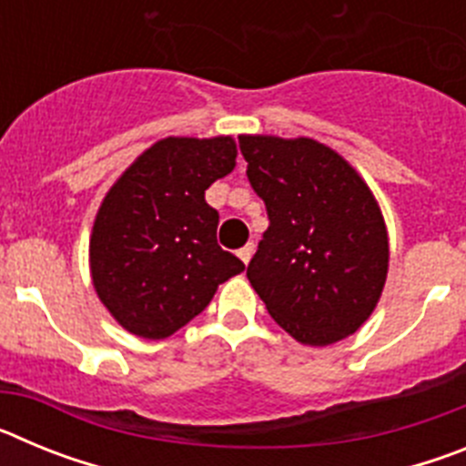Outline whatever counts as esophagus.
Returning a JSON list of instances; mask_svg holds the SVG:
<instances>
[{"instance_id":"esophagus-1","label":"esophagus","mask_w":466,"mask_h":466,"mask_svg":"<svg viewBox=\"0 0 466 466\" xmlns=\"http://www.w3.org/2000/svg\"><path fill=\"white\" fill-rule=\"evenodd\" d=\"M252 254H254V242H247L245 247H240V249H238V257H240V261L245 263V266L249 263Z\"/></svg>"}]
</instances>
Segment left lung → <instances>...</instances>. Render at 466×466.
Returning a JSON list of instances; mask_svg holds the SVG:
<instances>
[{
	"instance_id": "obj_1",
	"label": "left lung",
	"mask_w": 466,
	"mask_h": 466,
	"mask_svg": "<svg viewBox=\"0 0 466 466\" xmlns=\"http://www.w3.org/2000/svg\"><path fill=\"white\" fill-rule=\"evenodd\" d=\"M268 230L247 278L275 322L303 345L355 333L387 278V230L355 167L315 139L238 137Z\"/></svg>"
}]
</instances>
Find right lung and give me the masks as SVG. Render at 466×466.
<instances>
[{
    "mask_svg": "<svg viewBox=\"0 0 466 466\" xmlns=\"http://www.w3.org/2000/svg\"><path fill=\"white\" fill-rule=\"evenodd\" d=\"M230 137H167L109 188L95 217L90 273L116 322L160 340L205 310L245 263L217 242L219 212L205 191L236 167Z\"/></svg>",
    "mask_w": 466,
    "mask_h": 466,
    "instance_id": "obj_1",
    "label": "right lung"
}]
</instances>
